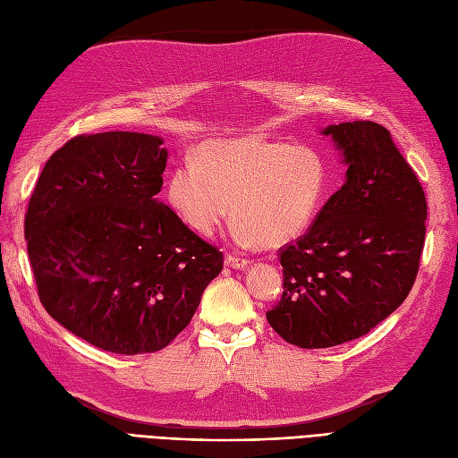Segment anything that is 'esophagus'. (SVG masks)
<instances>
[{
  "label": "esophagus",
  "instance_id": "1",
  "mask_svg": "<svg viewBox=\"0 0 458 458\" xmlns=\"http://www.w3.org/2000/svg\"><path fill=\"white\" fill-rule=\"evenodd\" d=\"M225 266H227V267H233V269H244V267L250 266V261L244 259V258L229 254V256L225 258Z\"/></svg>",
  "mask_w": 458,
  "mask_h": 458
}]
</instances>
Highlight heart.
Masks as SVG:
<instances>
[{"instance_id": "b5f03b06", "label": "heart", "mask_w": 458, "mask_h": 458, "mask_svg": "<svg viewBox=\"0 0 458 458\" xmlns=\"http://www.w3.org/2000/svg\"><path fill=\"white\" fill-rule=\"evenodd\" d=\"M328 185V162L317 148L242 135L208 141L195 160L179 162L165 183V199L200 234H212L233 210L234 241L276 246L313 224Z\"/></svg>"}]
</instances>
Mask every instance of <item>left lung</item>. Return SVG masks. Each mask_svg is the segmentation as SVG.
<instances>
[{
	"label": "left lung",
	"instance_id": "left-lung-1",
	"mask_svg": "<svg viewBox=\"0 0 458 458\" xmlns=\"http://www.w3.org/2000/svg\"><path fill=\"white\" fill-rule=\"evenodd\" d=\"M330 135L348 165L344 185L308 233L279 250L283 298L267 321L288 344L332 348L365 336L409 296L426 233L417 174L380 123H335Z\"/></svg>",
	"mask_w": 458,
	"mask_h": 458
}]
</instances>
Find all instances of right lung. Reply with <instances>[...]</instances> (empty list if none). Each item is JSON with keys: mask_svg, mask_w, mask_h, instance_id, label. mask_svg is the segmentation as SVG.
Listing matches in <instances>:
<instances>
[{"mask_svg": "<svg viewBox=\"0 0 458 458\" xmlns=\"http://www.w3.org/2000/svg\"><path fill=\"white\" fill-rule=\"evenodd\" d=\"M157 135H78L41 170L24 237L41 306L110 353L165 348L224 269V254L158 200Z\"/></svg>", "mask_w": 458, "mask_h": 458, "instance_id": "1", "label": "right lung"}]
</instances>
